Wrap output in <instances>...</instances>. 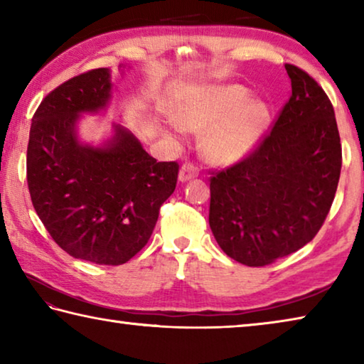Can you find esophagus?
<instances>
[{"instance_id":"34e87169","label":"esophagus","mask_w":364,"mask_h":364,"mask_svg":"<svg viewBox=\"0 0 364 364\" xmlns=\"http://www.w3.org/2000/svg\"><path fill=\"white\" fill-rule=\"evenodd\" d=\"M197 175H199V170H197L193 164H183L180 173H178V180L181 183H186L189 180H193Z\"/></svg>"}]
</instances>
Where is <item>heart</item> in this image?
I'll list each match as a JSON object with an SVG mask.
<instances>
[{
  "label": "heart",
  "instance_id": "heart-1",
  "mask_svg": "<svg viewBox=\"0 0 364 364\" xmlns=\"http://www.w3.org/2000/svg\"><path fill=\"white\" fill-rule=\"evenodd\" d=\"M269 109L250 97L249 90L239 85L213 86L189 95L175 114L168 128L171 136H180L183 128L205 132L204 154L213 164L237 162L254 149L267 132Z\"/></svg>",
  "mask_w": 364,
  "mask_h": 364
}]
</instances>
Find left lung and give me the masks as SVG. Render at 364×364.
<instances>
[{"label": "left lung", "mask_w": 364, "mask_h": 364, "mask_svg": "<svg viewBox=\"0 0 364 364\" xmlns=\"http://www.w3.org/2000/svg\"><path fill=\"white\" fill-rule=\"evenodd\" d=\"M292 96L260 146L210 178L208 223L221 250L247 267L294 254L334 200L342 146L334 107L306 72L286 64Z\"/></svg>", "instance_id": "left-lung-1"}]
</instances>
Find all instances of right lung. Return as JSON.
I'll return each mask as SVG.
<instances>
[{
    "label": "right lung",
    "mask_w": 364,
    "mask_h": 364,
    "mask_svg": "<svg viewBox=\"0 0 364 364\" xmlns=\"http://www.w3.org/2000/svg\"><path fill=\"white\" fill-rule=\"evenodd\" d=\"M110 97L109 69L67 80L36 109L27 147L28 191L43 225L67 254L96 264L127 263L144 247L180 168L157 162L115 123L101 146L80 141V117L106 110Z\"/></svg>",
    "instance_id": "right-lung-1"
}]
</instances>
